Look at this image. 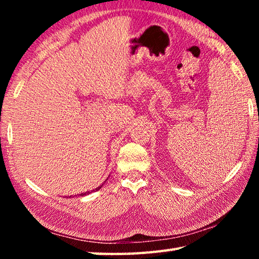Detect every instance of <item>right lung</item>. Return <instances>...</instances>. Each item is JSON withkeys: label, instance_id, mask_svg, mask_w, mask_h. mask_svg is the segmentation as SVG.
Segmentation results:
<instances>
[{"label": "right lung", "instance_id": "1", "mask_svg": "<svg viewBox=\"0 0 259 259\" xmlns=\"http://www.w3.org/2000/svg\"><path fill=\"white\" fill-rule=\"evenodd\" d=\"M103 185H104V184H102V185H100V186H98L97 188H96V190H94V191H91V192H95V191H97V190H99V188H100V187H102ZM89 193H90V192H87V193H81V194H80V195H81V196H82V195H87V194H89ZM69 198H71V196H69Z\"/></svg>", "mask_w": 259, "mask_h": 259}]
</instances>
